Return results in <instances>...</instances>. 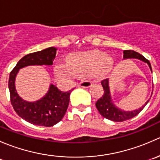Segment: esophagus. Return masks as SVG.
<instances>
[{
  "instance_id": "obj_1",
  "label": "esophagus",
  "mask_w": 160,
  "mask_h": 160,
  "mask_svg": "<svg viewBox=\"0 0 160 160\" xmlns=\"http://www.w3.org/2000/svg\"><path fill=\"white\" fill-rule=\"evenodd\" d=\"M91 84H92V82L90 81V80H83L82 82H80V83H79V86L81 87V88H89V87L91 86Z\"/></svg>"
}]
</instances>
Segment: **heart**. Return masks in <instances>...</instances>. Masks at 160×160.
Segmentation results:
<instances>
[{"label":"heart","mask_w":160,"mask_h":160,"mask_svg":"<svg viewBox=\"0 0 160 160\" xmlns=\"http://www.w3.org/2000/svg\"><path fill=\"white\" fill-rule=\"evenodd\" d=\"M68 67L59 64L56 68L57 73L63 77H70L72 73L77 75H101L110 70L112 59L105 53L90 51L71 55L67 60Z\"/></svg>","instance_id":"1"}]
</instances>
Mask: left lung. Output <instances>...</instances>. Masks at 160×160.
I'll return each mask as SVG.
<instances>
[{
	"instance_id": "8db88e82",
	"label": "left lung",
	"mask_w": 160,
	"mask_h": 160,
	"mask_svg": "<svg viewBox=\"0 0 160 160\" xmlns=\"http://www.w3.org/2000/svg\"><path fill=\"white\" fill-rule=\"evenodd\" d=\"M124 52V59H128V58H135V59H138L140 60L143 61V62H146L149 65L150 70L152 71L151 64H150L149 61L147 59L144 57L142 55L139 54L137 52L133 51V50H125L123 51ZM101 84H102L103 88H104V94L102 95L101 98L98 100L96 102V107L100 114L104 117L105 118L109 119V120L113 121V122H125V121L129 120L132 118L137 114H139L142 109L144 108L145 106L148 104L147 101L146 104L140 108L138 110H135L132 111H124L118 109L114 106L111 101V98L110 96V91H109V86H108V79H104V80H101ZM152 97V96H151Z\"/></svg>"
}]
</instances>
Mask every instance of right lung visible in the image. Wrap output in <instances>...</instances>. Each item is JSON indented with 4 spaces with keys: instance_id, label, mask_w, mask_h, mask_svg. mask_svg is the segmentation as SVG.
<instances>
[{
    "instance_id": "right-lung-1",
    "label": "right lung",
    "mask_w": 160,
    "mask_h": 160,
    "mask_svg": "<svg viewBox=\"0 0 160 160\" xmlns=\"http://www.w3.org/2000/svg\"><path fill=\"white\" fill-rule=\"evenodd\" d=\"M56 54V49L54 47L29 53L22 58L10 72L8 88L11 105L22 118L33 125L51 127L60 122L67 110L70 93L74 88L67 92H62L52 84L44 98L35 102H27L16 92L15 76L19 69L26 66L52 65Z\"/></svg>"
}]
</instances>
